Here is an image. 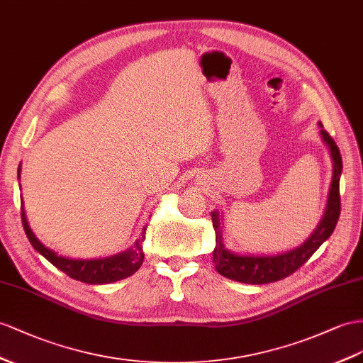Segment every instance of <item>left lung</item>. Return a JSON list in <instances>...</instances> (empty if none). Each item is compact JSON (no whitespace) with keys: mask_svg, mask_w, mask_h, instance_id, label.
Instances as JSON below:
<instances>
[{"mask_svg":"<svg viewBox=\"0 0 363 363\" xmlns=\"http://www.w3.org/2000/svg\"><path fill=\"white\" fill-rule=\"evenodd\" d=\"M320 135L323 143L330 148L334 169L327 210H325V215L323 219L320 220L319 227L315 228L314 233L308 238L305 244H302L299 248L291 250V252L288 253L276 256H239L228 252L224 247V242H222L220 238L219 213L213 211L211 220L216 235V248L215 252H213V264H215V268L219 274L231 279V281L252 285L281 281V279H285L299 270V268L314 255L315 250L331 236L340 216L339 182L342 173V156L339 152V147L334 143V139L328 135L327 130L322 128Z\"/></svg>","mask_w":363,"mask_h":363,"instance_id":"left-lung-1","label":"left lung"}]
</instances>
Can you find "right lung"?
I'll return each instance as SVG.
<instances>
[{
  "label": "right lung",
  "mask_w": 363,
  "mask_h": 363,
  "mask_svg": "<svg viewBox=\"0 0 363 363\" xmlns=\"http://www.w3.org/2000/svg\"><path fill=\"white\" fill-rule=\"evenodd\" d=\"M18 178H20V170H18ZM21 220L23 227L27 235V239L32 244V247L43 255L50 264L66 273L69 277L77 279V281L91 284V285H99V284H110L121 281V279H125L132 276L139 270V267L143 265L144 261V252H143V239H139L135 242L132 248H128L127 252L115 255L111 257L106 259H87V261H79V259H69L58 256L48 247H44L38 239L35 238L32 230L27 224L24 208L21 206ZM145 233V228H144Z\"/></svg>",
  "instance_id": "obj_1"
}]
</instances>
